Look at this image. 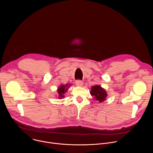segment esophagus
<instances>
[{"mask_svg":"<svg viewBox=\"0 0 153 153\" xmlns=\"http://www.w3.org/2000/svg\"><path fill=\"white\" fill-rule=\"evenodd\" d=\"M76 85L77 86H82L83 85V82L81 80H76Z\"/></svg>","mask_w":153,"mask_h":153,"instance_id":"esophagus-1","label":"esophagus"}]
</instances>
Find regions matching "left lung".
I'll return each mask as SVG.
<instances>
[{
    "instance_id": "obj_1",
    "label": "left lung",
    "mask_w": 153,
    "mask_h": 153,
    "mask_svg": "<svg viewBox=\"0 0 153 153\" xmlns=\"http://www.w3.org/2000/svg\"><path fill=\"white\" fill-rule=\"evenodd\" d=\"M90 94L91 96H93V99H94L99 103L103 102L107 96V93L105 90L98 85L93 86L91 87Z\"/></svg>"
}]
</instances>
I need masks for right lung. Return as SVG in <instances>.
<instances>
[{
  "instance_id": "obj_1",
  "label": "right lung",
  "mask_w": 153,
  "mask_h": 153,
  "mask_svg": "<svg viewBox=\"0 0 153 153\" xmlns=\"http://www.w3.org/2000/svg\"><path fill=\"white\" fill-rule=\"evenodd\" d=\"M71 85L68 83L66 85H60L57 88V97L59 99H63L65 97V93H66L68 90V88Z\"/></svg>"
}]
</instances>
